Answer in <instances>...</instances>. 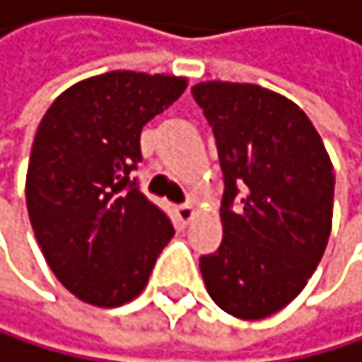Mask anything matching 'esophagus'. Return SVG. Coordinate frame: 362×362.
I'll return each mask as SVG.
<instances>
[{"mask_svg":"<svg viewBox=\"0 0 362 362\" xmlns=\"http://www.w3.org/2000/svg\"><path fill=\"white\" fill-rule=\"evenodd\" d=\"M175 212H177V218L181 221L183 226H185V223H190V218L194 216V210H192V205H190V203L177 205V208H175Z\"/></svg>","mask_w":362,"mask_h":362,"instance_id":"1","label":"esophagus"}]
</instances>
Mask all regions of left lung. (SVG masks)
I'll return each mask as SVG.
<instances>
[{
    "instance_id": "left-lung-1",
    "label": "left lung",
    "mask_w": 362,
    "mask_h": 362,
    "mask_svg": "<svg viewBox=\"0 0 362 362\" xmlns=\"http://www.w3.org/2000/svg\"><path fill=\"white\" fill-rule=\"evenodd\" d=\"M192 97L223 172V241L199 259L221 310L257 321L294 300L332 230L334 168L308 115L254 83L205 81Z\"/></svg>"
}]
</instances>
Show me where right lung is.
Listing matches in <instances>:
<instances>
[{
	"label": "right lung",
	"instance_id": "1",
	"mask_svg": "<svg viewBox=\"0 0 362 362\" xmlns=\"http://www.w3.org/2000/svg\"><path fill=\"white\" fill-rule=\"evenodd\" d=\"M185 79L115 70L79 81L41 119L26 175L39 247L66 290L99 308L141 294L175 234L132 177L144 126L175 103Z\"/></svg>",
	"mask_w": 362,
	"mask_h": 362
}]
</instances>
